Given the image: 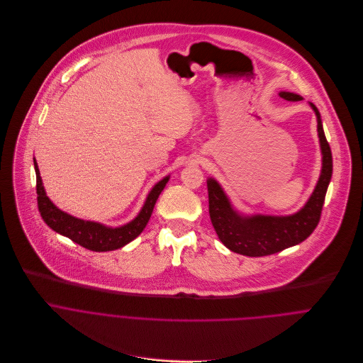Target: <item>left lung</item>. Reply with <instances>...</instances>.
<instances>
[{
    "label": "left lung",
    "mask_w": 363,
    "mask_h": 363,
    "mask_svg": "<svg viewBox=\"0 0 363 363\" xmlns=\"http://www.w3.org/2000/svg\"><path fill=\"white\" fill-rule=\"evenodd\" d=\"M279 96L287 101L303 100L299 94L291 91H280ZM309 106L318 120L322 170L311 197L301 210L286 216L247 214L233 206L219 182L213 177L207 179L210 220L220 242L229 250L250 257L267 256L302 243L316 229L330 183L333 164L320 113L313 103H309Z\"/></svg>",
    "instance_id": "obj_1"
}]
</instances>
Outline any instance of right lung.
I'll return each mask as SVG.
<instances>
[{"label":"right lung","mask_w":363,"mask_h":363,"mask_svg":"<svg viewBox=\"0 0 363 363\" xmlns=\"http://www.w3.org/2000/svg\"><path fill=\"white\" fill-rule=\"evenodd\" d=\"M34 169H35V177H37V201H38V210L41 213L43 220L54 232L71 239L74 243L93 252L116 250L125 246L131 240H134L149 223L155 204L170 179V174H169L162 180H159L152 187L141 210L131 222L123 226L113 228L99 222L79 219V217H74L72 214H68L67 211H62L61 208H58L45 193L35 157H34Z\"/></svg>","instance_id":"1"}]
</instances>
